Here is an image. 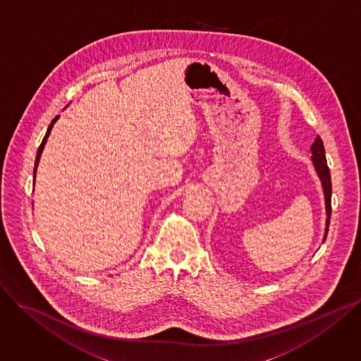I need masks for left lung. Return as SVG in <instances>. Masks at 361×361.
Returning <instances> with one entry per match:
<instances>
[{
    "label": "left lung",
    "instance_id": "left-lung-1",
    "mask_svg": "<svg viewBox=\"0 0 361 361\" xmlns=\"http://www.w3.org/2000/svg\"><path fill=\"white\" fill-rule=\"evenodd\" d=\"M311 160L312 165L317 171V175L322 180L323 190H324V199H326V212H327V221H326V233H324V241L329 233V225H330V218H331V175L330 169L327 166V159H326V150L323 140L319 136L315 137L314 143L311 145Z\"/></svg>",
    "mask_w": 361,
    "mask_h": 361
}]
</instances>
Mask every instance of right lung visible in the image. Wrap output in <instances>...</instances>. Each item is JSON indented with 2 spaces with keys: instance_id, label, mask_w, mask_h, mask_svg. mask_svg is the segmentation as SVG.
Instances as JSON below:
<instances>
[{
  "instance_id": "add662e5",
  "label": "right lung",
  "mask_w": 361,
  "mask_h": 361,
  "mask_svg": "<svg viewBox=\"0 0 361 361\" xmlns=\"http://www.w3.org/2000/svg\"><path fill=\"white\" fill-rule=\"evenodd\" d=\"M57 118H59V116H56V117L51 120V123H50V126H49V129H47V133H46V136H44V139H43L42 145H39V147H38V150H37V156H35V164H34V180H35V172H37V166H38V162H39V157H42V153H43L44 145H46V142H47V137H49V135H50V132H51V129H53L54 123L57 122Z\"/></svg>"
}]
</instances>
